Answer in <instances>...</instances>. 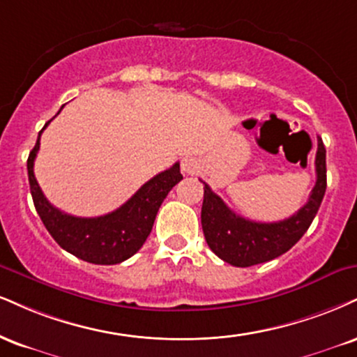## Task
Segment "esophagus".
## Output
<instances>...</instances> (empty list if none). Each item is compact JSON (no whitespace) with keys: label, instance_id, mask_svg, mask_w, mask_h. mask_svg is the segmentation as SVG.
I'll use <instances>...</instances> for the list:
<instances>
[{"label":"esophagus","instance_id":"1","mask_svg":"<svg viewBox=\"0 0 357 357\" xmlns=\"http://www.w3.org/2000/svg\"><path fill=\"white\" fill-rule=\"evenodd\" d=\"M181 167L186 174H195L196 171L199 169V161H197L196 158H184Z\"/></svg>","mask_w":357,"mask_h":357}]
</instances>
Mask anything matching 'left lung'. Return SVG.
<instances>
[{
    "label": "left lung",
    "instance_id": "obj_1",
    "mask_svg": "<svg viewBox=\"0 0 357 357\" xmlns=\"http://www.w3.org/2000/svg\"><path fill=\"white\" fill-rule=\"evenodd\" d=\"M326 192V148L317 137L316 184L307 203L287 220L257 222L239 216L225 204L216 192L204 183V201L201 208V225L206 243L226 263L249 268L266 263L289 251L317 214Z\"/></svg>",
    "mask_w": 357,
    "mask_h": 357
}]
</instances>
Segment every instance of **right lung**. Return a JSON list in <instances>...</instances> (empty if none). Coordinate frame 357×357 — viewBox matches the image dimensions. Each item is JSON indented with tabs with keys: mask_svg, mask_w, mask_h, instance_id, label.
I'll use <instances>...</instances> for the list:
<instances>
[{
	"mask_svg": "<svg viewBox=\"0 0 357 357\" xmlns=\"http://www.w3.org/2000/svg\"><path fill=\"white\" fill-rule=\"evenodd\" d=\"M63 109V108H61ZM59 109V111H61ZM58 111V114H59ZM51 119L45 124V128ZM43 128V130H45ZM28 158V179L33 203L43 225L64 251L93 264H118L139 251L151 233L158 209L165 197L183 179L179 162L144 183L130 199L113 213L98 218H78L63 213L43 195L34 178V158L40 149V137Z\"/></svg>",
	"mask_w": 357,
	"mask_h": 357,
	"instance_id": "right-lung-1",
	"label": "right lung"
}]
</instances>
